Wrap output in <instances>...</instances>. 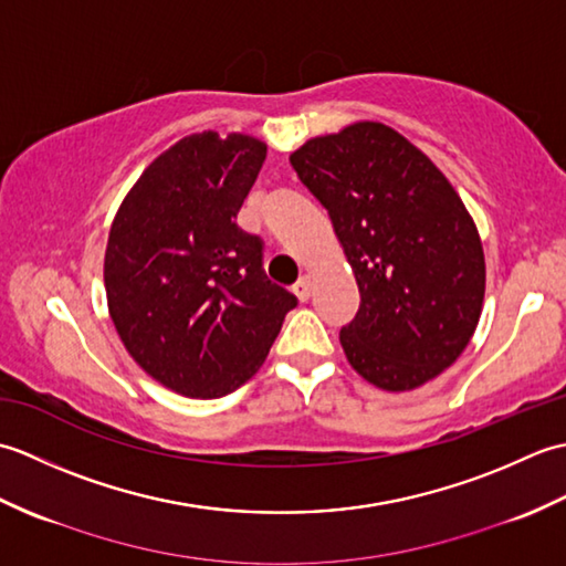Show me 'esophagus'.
I'll list each match as a JSON object with an SVG mask.
<instances>
[{
	"label": "esophagus",
	"mask_w": 566,
	"mask_h": 566,
	"mask_svg": "<svg viewBox=\"0 0 566 566\" xmlns=\"http://www.w3.org/2000/svg\"><path fill=\"white\" fill-rule=\"evenodd\" d=\"M292 292L296 294L298 302H308V296H311V280H308V276H298V282L292 286Z\"/></svg>",
	"instance_id": "1"
}]
</instances>
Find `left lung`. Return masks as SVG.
Segmentation results:
<instances>
[{
    "instance_id": "left-lung-1",
    "label": "left lung",
    "mask_w": 566,
    "mask_h": 566,
    "mask_svg": "<svg viewBox=\"0 0 566 566\" xmlns=\"http://www.w3.org/2000/svg\"><path fill=\"white\" fill-rule=\"evenodd\" d=\"M353 264L359 308L343 350L367 381L416 389L462 355L484 302V250L472 216L428 155L363 122L292 155Z\"/></svg>"
}]
</instances>
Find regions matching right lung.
Segmentation results:
<instances>
[{"label": "right lung", "mask_w": 566, "mask_h": 566, "mask_svg": "<svg viewBox=\"0 0 566 566\" xmlns=\"http://www.w3.org/2000/svg\"><path fill=\"white\" fill-rule=\"evenodd\" d=\"M264 155L250 136H187L140 175L112 226L114 326L153 379L189 399L245 384L298 304L264 274L262 238L235 223Z\"/></svg>", "instance_id": "right-lung-1"}]
</instances>
